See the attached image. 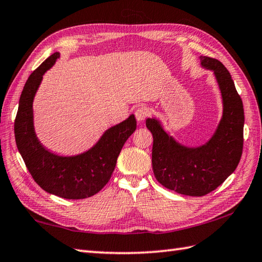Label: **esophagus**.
Masks as SVG:
<instances>
[{"label": "esophagus", "mask_w": 262, "mask_h": 262, "mask_svg": "<svg viewBox=\"0 0 262 262\" xmlns=\"http://www.w3.org/2000/svg\"><path fill=\"white\" fill-rule=\"evenodd\" d=\"M135 115H136V119L138 122H142L146 120V117L149 115V108L147 106H140V107H138L135 112Z\"/></svg>", "instance_id": "1"}]
</instances>
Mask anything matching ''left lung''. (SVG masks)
Listing matches in <instances>:
<instances>
[{"mask_svg":"<svg viewBox=\"0 0 262 262\" xmlns=\"http://www.w3.org/2000/svg\"><path fill=\"white\" fill-rule=\"evenodd\" d=\"M200 62L213 71L223 98L222 120L210 140L200 147H186L169 136L157 119L146 120L154 137L155 178L165 188L191 196L217 189L235 170L243 150V103L231 74L216 58L200 56Z\"/></svg>","mask_w":262,"mask_h":262,"instance_id":"1","label":"left lung"}]
</instances>
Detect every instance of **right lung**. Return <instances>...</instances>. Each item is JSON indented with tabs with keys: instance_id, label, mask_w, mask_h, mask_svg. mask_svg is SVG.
<instances>
[{
	"instance_id": "1",
	"label": "right lung",
	"mask_w": 262,
	"mask_h": 262,
	"mask_svg": "<svg viewBox=\"0 0 262 262\" xmlns=\"http://www.w3.org/2000/svg\"><path fill=\"white\" fill-rule=\"evenodd\" d=\"M58 57V52L47 57L27 80L14 121L15 143L29 173L42 190L64 199H84L107 184L122 147L137 129V121L135 115H130L106 130L93 148L77 156H58L47 150L36 137L33 101L42 74Z\"/></svg>"
}]
</instances>
